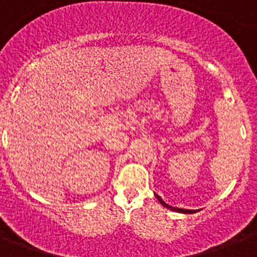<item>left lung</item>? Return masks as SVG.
Returning <instances> with one entry per match:
<instances>
[{
  "mask_svg": "<svg viewBox=\"0 0 257 257\" xmlns=\"http://www.w3.org/2000/svg\"><path fill=\"white\" fill-rule=\"evenodd\" d=\"M156 197H158V200L160 201V203H162L163 206L167 207V209H171L173 210V211H179V213H185V214H192V213H196V211H198V210H186V209H180V207H173V206H169L168 203H165L164 201L162 200V197H159L158 194H156Z\"/></svg>",
  "mask_w": 257,
  "mask_h": 257,
  "instance_id": "1",
  "label": "left lung"
}]
</instances>
